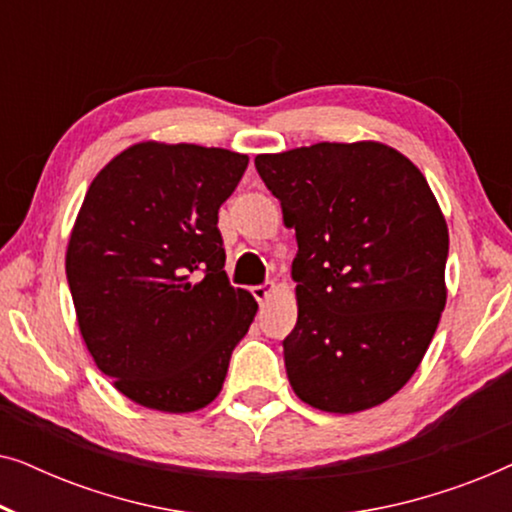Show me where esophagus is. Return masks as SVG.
Returning a JSON list of instances; mask_svg holds the SVG:
<instances>
[{"instance_id": "1", "label": "esophagus", "mask_w": 512, "mask_h": 512, "mask_svg": "<svg viewBox=\"0 0 512 512\" xmlns=\"http://www.w3.org/2000/svg\"><path fill=\"white\" fill-rule=\"evenodd\" d=\"M277 291V286L272 284V282H268V284H261V286H254V289H251V293H254V298L258 300V305H265L270 300V296L272 293Z\"/></svg>"}]
</instances>
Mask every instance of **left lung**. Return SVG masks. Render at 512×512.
<instances>
[{"label": "left lung", "mask_w": 512, "mask_h": 512, "mask_svg": "<svg viewBox=\"0 0 512 512\" xmlns=\"http://www.w3.org/2000/svg\"><path fill=\"white\" fill-rule=\"evenodd\" d=\"M296 228L298 321L284 338L300 401L352 415L415 375L445 310V216L424 174L380 142L256 156Z\"/></svg>", "instance_id": "obj_1"}]
</instances>
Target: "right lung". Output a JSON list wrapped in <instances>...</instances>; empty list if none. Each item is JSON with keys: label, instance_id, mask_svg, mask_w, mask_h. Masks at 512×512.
<instances>
[{"label": "right lung", "instance_id": "1", "mask_svg": "<svg viewBox=\"0 0 512 512\" xmlns=\"http://www.w3.org/2000/svg\"><path fill=\"white\" fill-rule=\"evenodd\" d=\"M247 165L214 146L139 142L83 198L65 258L76 319L97 368L144 408L212 403L256 317L216 226Z\"/></svg>", "mask_w": 512, "mask_h": 512}]
</instances>
